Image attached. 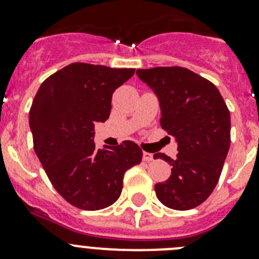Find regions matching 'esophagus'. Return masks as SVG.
Segmentation results:
<instances>
[{
	"label": "esophagus",
	"instance_id": "34e87169",
	"mask_svg": "<svg viewBox=\"0 0 259 259\" xmlns=\"http://www.w3.org/2000/svg\"><path fill=\"white\" fill-rule=\"evenodd\" d=\"M143 160L146 161V163L151 161V160H153V154L146 153V151H144V153H143Z\"/></svg>",
	"mask_w": 259,
	"mask_h": 259
}]
</instances>
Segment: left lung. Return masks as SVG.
I'll use <instances>...</instances> for the list:
<instances>
[{
    "instance_id": "left-lung-1",
    "label": "left lung",
    "mask_w": 259,
    "mask_h": 259,
    "mask_svg": "<svg viewBox=\"0 0 259 259\" xmlns=\"http://www.w3.org/2000/svg\"><path fill=\"white\" fill-rule=\"evenodd\" d=\"M139 79L155 93L160 104V125L178 143L170 159L168 180L155 184L165 207L188 210L202 204L215 188L231 145V114L213 82L180 66L137 70Z\"/></svg>"
}]
</instances>
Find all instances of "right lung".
<instances>
[{"label":"right lung","mask_w":259,"mask_h":259,"mask_svg":"<svg viewBox=\"0 0 259 259\" xmlns=\"http://www.w3.org/2000/svg\"><path fill=\"white\" fill-rule=\"evenodd\" d=\"M135 69H111L75 62L41 83L30 109L33 149L60 195L74 207L99 210L121 194L127 169L143 151L125 140L98 149L95 122L109 119L114 91Z\"/></svg>","instance_id":"1"}]
</instances>
